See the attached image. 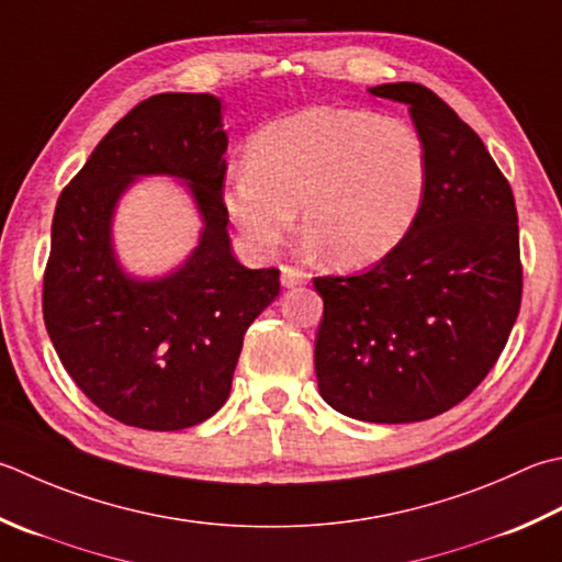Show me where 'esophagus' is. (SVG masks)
<instances>
[{
	"label": "esophagus",
	"instance_id": "34e87169",
	"mask_svg": "<svg viewBox=\"0 0 562 562\" xmlns=\"http://www.w3.org/2000/svg\"><path fill=\"white\" fill-rule=\"evenodd\" d=\"M280 280H282V288H296V284H304L310 280V274L304 270L294 268V266H282L280 268Z\"/></svg>",
	"mask_w": 562,
	"mask_h": 562
}]
</instances>
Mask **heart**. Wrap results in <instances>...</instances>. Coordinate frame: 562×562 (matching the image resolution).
Instances as JSON below:
<instances>
[{
    "label": "heart",
    "instance_id": "obj_1",
    "mask_svg": "<svg viewBox=\"0 0 562 562\" xmlns=\"http://www.w3.org/2000/svg\"><path fill=\"white\" fill-rule=\"evenodd\" d=\"M431 162L400 119L310 106L270 121L248 146V168L224 192L226 214L256 250H272L302 209V234L340 268L387 258L426 204Z\"/></svg>",
    "mask_w": 562,
    "mask_h": 562
}]
</instances>
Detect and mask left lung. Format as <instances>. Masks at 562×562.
<instances>
[{"label":"left lung","mask_w":562,"mask_h":562,"mask_svg":"<svg viewBox=\"0 0 562 562\" xmlns=\"http://www.w3.org/2000/svg\"><path fill=\"white\" fill-rule=\"evenodd\" d=\"M409 106L431 180L404 244L362 274L314 278L324 300L318 392L358 422L412 424L463 402L507 346L521 306L512 187L480 136L416 82L370 87Z\"/></svg>","instance_id":"1"}]
</instances>
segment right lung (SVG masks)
<instances>
[{
    "label": "right lung",
    "instance_id": "obj_1",
    "mask_svg": "<svg viewBox=\"0 0 562 562\" xmlns=\"http://www.w3.org/2000/svg\"><path fill=\"white\" fill-rule=\"evenodd\" d=\"M222 102L165 92L99 140L55 204L43 272V322L63 368L112 419L180 431L228 400L246 328L280 294V270H248L231 252L224 206ZM140 173L188 182L201 246L160 281L120 270L111 248L117 196Z\"/></svg>",
    "mask_w": 562,
    "mask_h": 562
}]
</instances>
